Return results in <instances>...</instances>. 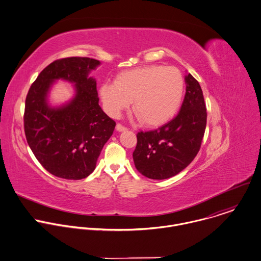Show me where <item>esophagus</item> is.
Returning <instances> with one entry per match:
<instances>
[{
	"mask_svg": "<svg viewBox=\"0 0 261 261\" xmlns=\"http://www.w3.org/2000/svg\"><path fill=\"white\" fill-rule=\"evenodd\" d=\"M116 129H117V131H119V132H122V131H125L127 128H126L125 126H123L122 124L118 123V124H117V126H116Z\"/></svg>",
	"mask_w": 261,
	"mask_h": 261,
	"instance_id": "1",
	"label": "esophagus"
}]
</instances>
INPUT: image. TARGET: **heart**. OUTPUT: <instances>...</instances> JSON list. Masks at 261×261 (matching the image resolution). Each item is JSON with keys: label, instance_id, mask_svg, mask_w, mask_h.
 Masks as SVG:
<instances>
[{"label": "heart", "instance_id": "b5f03b06", "mask_svg": "<svg viewBox=\"0 0 261 261\" xmlns=\"http://www.w3.org/2000/svg\"><path fill=\"white\" fill-rule=\"evenodd\" d=\"M184 89V77L177 68L150 65L118 74L115 83L100 86L99 94L110 116L118 118L133 100V112L142 124L159 127L177 114Z\"/></svg>", "mask_w": 261, "mask_h": 261}]
</instances>
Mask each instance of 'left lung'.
<instances>
[{
	"instance_id": "left-lung-1",
	"label": "left lung",
	"mask_w": 261,
	"mask_h": 261,
	"mask_svg": "<svg viewBox=\"0 0 261 261\" xmlns=\"http://www.w3.org/2000/svg\"><path fill=\"white\" fill-rule=\"evenodd\" d=\"M186 93L178 115L162 127L137 133L133 161L146 178L164 180L183 171L197 155L206 127V107L198 81L185 77Z\"/></svg>"
}]
</instances>
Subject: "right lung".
I'll list each match as a JSON object with an SVG mask.
<instances>
[{
	"mask_svg": "<svg viewBox=\"0 0 261 261\" xmlns=\"http://www.w3.org/2000/svg\"><path fill=\"white\" fill-rule=\"evenodd\" d=\"M99 64L82 57L56 60L28 90L23 117L26 140L40 165L56 177L80 180L89 176L114 132L116 122L99 107L96 81L88 77ZM59 79L74 84L75 96L51 108L47 94Z\"/></svg>",
	"mask_w": 261,
	"mask_h": 261,
	"instance_id": "add662e5",
	"label": "right lung"
}]
</instances>
